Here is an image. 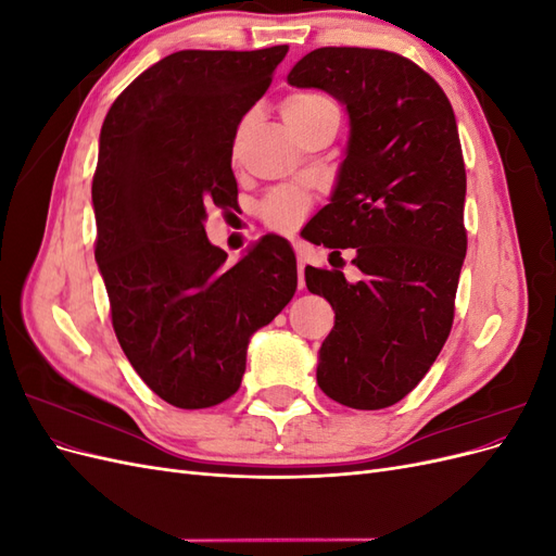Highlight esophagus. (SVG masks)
<instances>
[{"label": "esophagus", "mask_w": 556, "mask_h": 556, "mask_svg": "<svg viewBox=\"0 0 556 556\" xmlns=\"http://www.w3.org/2000/svg\"><path fill=\"white\" fill-rule=\"evenodd\" d=\"M294 250H296V260H299V285H301V288H304V285H306L304 268H306V262L311 257V250H308L306 243H301V241L294 243Z\"/></svg>", "instance_id": "obj_1"}]
</instances>
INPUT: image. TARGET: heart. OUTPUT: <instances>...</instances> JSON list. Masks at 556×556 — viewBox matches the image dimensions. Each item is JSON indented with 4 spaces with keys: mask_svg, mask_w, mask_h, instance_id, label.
<instances>
[{
    "mask_svg": "<svg viewBox=\"0 0 556 556\" xmlns=\"http://www.w3.org/2000/svg\"><path fill=\"white\" fill-rule=\"evenodd\" d=\"M327 102L329 99L319 97V94H292L282 102L285 123H296V121H301V117L311 115L317 106H323ZM308 206H311V199L304 190L278 188L262 201L260 215L268 227L294 229L301 220H304Z\"/></svg>",
    "mask_w": 556,
    "mask_h": 556,
    "instance_id": "b5f03b06",
    "label": "heart"
}]
</instances>
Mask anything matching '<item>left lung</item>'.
<instances>
[{
    "label": "left lung",
    "instance_id": "left-lung-1",
    "mask_svg": "<svg viewBox=\"0 0 556 556\" xmlns=\"http://www.w3.org/2000/svg\"><path fill=\"white\" fill-rule=\"evenodd\" d=\"M288 83L331 94L350 125L329 204L301 231L331 255L355 248L362 271L350 282L341 268L306 266L308 292L336 313L317 384L343 406L380 410L415 390L452 329L466 257L457 121L439 83L390 50L317 48Z\"/></svg>",
    "mask_w": 556,
    "mask_h": 556
}]
</instances>
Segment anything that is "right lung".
<instances>
[{
	"label": "right lung",
	"mask_w": 556,
	"mask_h": 556,
	"mask_svg": "<svg viewBox=\"0 0 556 556\" xmlns=\"http://www.w3.org/2000/svg\"><path fill=\"white\" fill-rule=\"evenodd\" d=\"M288 46L178 50L106 113L92 180L94 260L134 371L176 408L239 390L252 333L290 304L296 257L264 233L237 264L208 241V211L239 197L231 148Z\"/></svg>",
	"instance_id": "add662e5"
}]
</instances>
